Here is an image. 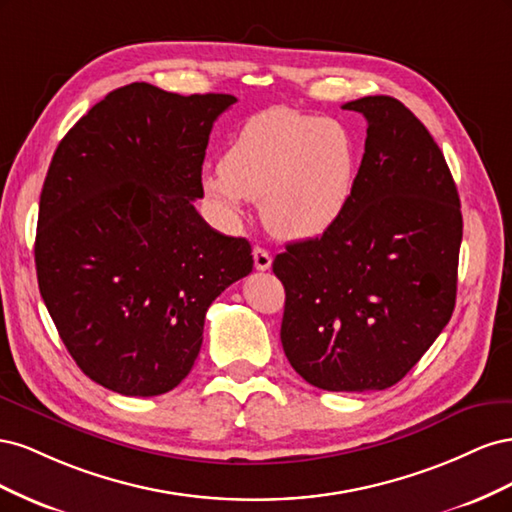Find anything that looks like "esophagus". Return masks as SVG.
<instances>
[{
  "label": "esophagus",
  "instance_id": "obj_1",
  "mask_svg": "<svg viewBox=\"0 0 512 512\" xmlns=\"http://www.w3.org/2000/svg\"><path fill=\"white\" fill-rule=\"evenodd\" d=\"M254 267L258 269V271H267V269H271V254L265 250V247H254Z\"/></svg>",
  "mask_w": 512,
  "mask_h": 512
}]
</instances>
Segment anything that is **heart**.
Segmentation results:
<instances>
[{
	"mask_svg": "<svg viewBox=\"0 0 512 512\" xmlns=\"http://www.w3.org/2000/svg\"><path fill=\"white\" fill-rule=\"evenodd\" d=\"M356 149L346 128L327 117L267 111L252 117L230 143L222 168L203 185L228 215L245 198L275 235L309 239L331 228L348 207Z\"/></svg>",
	"mask_w": 512,
	"mask_h": 512,
	"instance_id": "b5f03b06",
	"label": "heart"
}]
</instances>
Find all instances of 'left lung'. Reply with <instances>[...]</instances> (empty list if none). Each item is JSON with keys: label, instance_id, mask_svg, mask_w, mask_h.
Returning a JSON list of instances; mask_svg holds the SVG:
<instances>
[{"label": "left lung", "instance_id": "8db88e82", "mask_svg": "<svg viewBox=\"0 0 512 512\" xmlns=\"http://www.w3.org/2000/svg\"><path fill=\"white\" fill-rule=\"evenodd\" d=\"M342 108L367 119L365 153L339 220L273 260L286 290L280 335L294 371L318 389L384 391L453 316L461 205L410 108L391 96Z\"/></svg>", "mask_w": 512, "mask_h": 512}]
</instances>
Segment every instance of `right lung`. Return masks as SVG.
Segmentation results:
<instances>
[{"instance_id":"add662e5","label":"right lung","mask_w":512,"mask_h":512,"mask_svg":"<svg viewBox=\"0 0 512 512\" xmlns=\"http://www.w3.org/2000/svg\"><path fill=\"white\" fill-rule=\"evenodd\" d=\"M228 94L111 91L74 123L46 173L36 273L85 376L128 397L173 391L209 305L252 271V247L200 218L203 162Z\"/></svg>"}]
</instances>
